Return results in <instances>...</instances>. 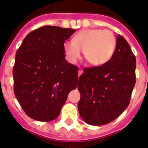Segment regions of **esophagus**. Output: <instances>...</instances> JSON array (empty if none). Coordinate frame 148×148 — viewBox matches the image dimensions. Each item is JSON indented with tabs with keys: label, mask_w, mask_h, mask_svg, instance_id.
I'll return each mask as SVG.
<instances>
[{
	"label": "esophagus",
	"mask_w": 148,
	"mask_h": 148,
	"mask_svg": "<svg viewBox=\"0 0 148 148\" xmlns=\"http://www.w3.org/2000/svg\"><path fill=\"white\" fill-rule=\"evenodd\" d=\"M82 73H83V70L79 69L78 70V75H79V76H81V75L82 74Z\"/></svg>",
	"instance_id": "obj_1"
}]
</instances>
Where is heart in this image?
I'll return each instance as SVG.
<instances>
[{
  "mask_svg": "<svg viewBox=\"0 0 148 148\" xmlns=\"http://www.w3.org/2000/svg\"><path fill=\"white\" fill-rule=\"evenodd\" d=\"M116 40L109 30L84 29L74 36L72 41L64 43V52L67 61L77 63L83 51L84 58L92 66H102L111 59Z\"/></svg>",
  "mask_w": 148,
  "mask_h": 148,
  "instance_id": "b5f03b06",
  "label": "heart"
}]
</instances>
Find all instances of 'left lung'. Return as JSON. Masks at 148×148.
<instances>
[{
  "mask_svg": "<svg viewBox=\"0 0 148 148\" xmlns=\"http://www.w3.org/2000/svg\"><path fill=\"white\" fill-rule=\"evenodd\" d=\"M135 68L136 57L129 43L118 35L111 59L102 66L84 68L79 77L77 107L85 123L105 125L123 112L136 83Z\"/></svg>",
  "mask_w": 148,
  "mask_h": 148,
  "instance_id": "left-lung-1",
  "label": "left lung"
}]
</instances>
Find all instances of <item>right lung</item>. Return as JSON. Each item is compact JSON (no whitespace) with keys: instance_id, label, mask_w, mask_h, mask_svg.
<instances>
[{"instance_id":"right-lung-1","label":"right lung","mask_w":148,"mask_h":148,"mask_svg":"<svg viewBox=\"0 0 148 148\" xmlns=\"http://www.w3.org/2000/svg\"><path fill=\"white\" fill-rule=\"evenodd\" d=\"M75 32L58 26L40 27L27 35L16 52L14 92L32 119H56L69 92L77 86L78 67L66 61L64 52V43Z\"/></svg>"}]
</instances>
